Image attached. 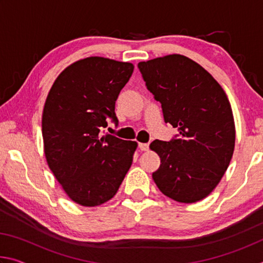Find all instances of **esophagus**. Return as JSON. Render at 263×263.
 Segmentation results:
<instances>
[{"instance_id": "1", "label": "esophagus", "mask_w": 263, "mask_h": 263, "mask_svg": "<svg viewBox=\"0 0 263 263\" xmlns=\"http://www.w3.org/2000/svg\"><path fill=\"white\" fill-rule=\"evenodd\" d=\"M139 148L141 151H148L149 145L148 144H144V142H139Z\"/></svg>"}]
</instances>
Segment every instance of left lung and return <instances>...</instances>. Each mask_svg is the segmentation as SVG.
I'll return each mask as SVG.
<instances>
[{
	"label": "left lung",
	"instance_id": "8db88e82",
	"mask_svg": "<svg viewBox=\"0 0 263 263\" xmlns=\"http://www.w3.org/2000/svg\"><path fill=\"white\" fill-rule=\"evenodd\" d=\"M148 90L162 106L164 122L179 139L154 140L160 157L152 177L159 190L180 203L205 198L232 159L235 125L224 89L190 58L169 54L138 64Z\"/></svg>",
	"mask_w": 263,
	"mask_h": 263
}]
</instances>
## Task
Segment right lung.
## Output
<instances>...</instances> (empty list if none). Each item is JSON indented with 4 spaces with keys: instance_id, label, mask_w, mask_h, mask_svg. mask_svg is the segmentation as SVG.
Returning a JSON list of instances; mask_svg holds the SVG:
<instances>
[{
    "instance_id": "1",
    "label": "right lung",
    "mask_w": 263,
    "mask_h": 263,
    "mask_svg": "<svg viewBox=\"0 0 263 263\" xmlns=\"http://www.w3.org/2000/svg\"><path fill=\"white\" fill-rule=\"evenodd\" d=\"M135 66L103 57L78 60L58 75L43 110L44 153L73 202L97 206L117 194L130 169L137 141L104 135L117 124L115 104Z\"/></svg>"
}]
</instances>
